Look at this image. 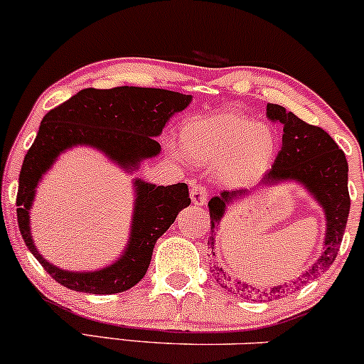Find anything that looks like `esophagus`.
<instances>
[{
	"label": "esophagus",
	"mask_w": 364,
	"mask_h": 364,
	"mask_svg": "<svg viewBox=\"0 0 364 364\" xmlns=\"http://www.w3.org/2000/svg\"><path fill=\"white\" fill-rule=\"evenodd\" d=\"M191 199L194 205H204L209 199L208 187L200 186V183H194V186L191 187Z\"/></svg>",
	"instance_id": "obj_1"
}]
</instances>
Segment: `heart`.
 <instances>
[{
    "mask_svg": "<svg viewBox=\"0 0 364 364\" xmlns=\"http://www.w3.org/2000/svg\"><path fill=\"white\" fill-rule=\"evenodd\" d=\"M181 145L194 164L223 167L224 177L236 183L255 181L277 150L270 129L237 111L189 121L182 128Z\"/></svg>",
    "mask_w": 364,
    "mask_h": 364,
    "instance_id": "obj_1",
    "label": "heart"
}]
</instances>
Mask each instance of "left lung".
<instances>
[{
  "instance_id": "1",
  "label": "left lung",
  "mask_w": 364,
  "mask_h": 364,
  "mask_svg": "<svg viewBox=\"0 0 364 364\" xmlns=\"http://www.w3.org/2000/svg\"><path fill=\"white\" fill-rule=\"evenodd\" d=\"M267 116L273 123H280L284 127L282 134V148L278 151L275 164L272 170L264 173L259 186L267 187L272 183L284 181H297L307 187L309 192L319 200V204L326 210V246L321 258L304 272L299 278H295L291 284L278 285L270 289V291H262L264 297L280 299L285 291L290 289H299L311 278L319 277L321 273L329 270L334 263L338 251L343 241L344 230H346L349 205L348 192V160L344 151L341 150L329 133L319 127H314L306 121L297 118L294 113L287 111L284 106L268 105ZM250 191H226L213 197L209 200L210 214V235L208 245L214 255V228L219 224L224 216L226 204L232 203L237 197L248 196ZM210 273L219 282L223 289H228L236 294H250L255 289L241 280H235L230 273L223 270L219 264H214ZM262 297V295H259Z\"/></svg>"
}]
</instances>
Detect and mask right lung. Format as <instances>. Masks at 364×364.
I'll list each match as a JSON object with an SVG mask.
<instances>
[{
    "mask_svg": "<svg viewBox=\"0 0 364 364\" xmlns=\"http://www.w3.org/2000/svg\"><path fill=\"white\" fill-rule=\"evenodd\" d=\"M189 94L151 87H87L48 111L40 123L37 138L21 165L16 194L18 228L38 263L53 280L75 291L119 294L145 277L156 240L168 230L177 214L191 204L187 183L154 186L136 181L132 236L118 262L100 272H65L53 267L35 248L30 235V208L42 175L60 151L75 145L100 148L124 168L160 154L155 140L170 116L186 109Z\"/></svg>",
    "mask_w": 364,
    "mask_h": 364,
    "instance_id": "right-lung-1",
    "label": "right lung"
}]
</instances>
